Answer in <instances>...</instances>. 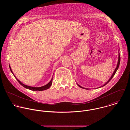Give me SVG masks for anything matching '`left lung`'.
<instances>
[{"label": "left lung", "instance_id": "8db88e82", "mask_svg": "<svg viewBox=\"0 0 130 130\" xmlns=\"http://www.w3.org/2000/svg\"><path fill=\"white\" fill-rule=\"evenodd\" d=\"M119 51H120V50H119V56H118V62H117V67H116V69H115V71H113V73H112V74H111V76L110 77V78L109 79V80L105 83V84H104L103 86H101V87H100L99 88H101V87H104V86H105V85H106L111 80V78L113 77V76H114V75L115 74H116V72L117 71V70H118V68H119V65H120V53H119ZM77 85H78V87H79L80 88H82V89H86V90H90V89H87V88H84V87H82V86H80L79 85H78L77 83Z\"/></svg>", "mask_w": 130, "mask_h": 130}]
</instances>
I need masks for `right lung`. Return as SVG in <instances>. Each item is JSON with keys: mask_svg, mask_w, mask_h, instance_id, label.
<instances>
[{"mask_svg": "<svg viewBox=\"0 0 130 130\" xmlns=\"http://www.w3.org/2000/svg\"><path fill=\"white\" fill-rule=\"evenodd\" d=\"M9 65V69L10 70V71L12 73V74H13V75L14 76V77H15V78L17 79V80L19 82V83L23 87H24L26 89H29L30 90H31V91H44V90H47L51 86H52V83H53V77L51 79V80H50V82L47 84L46 85L43 86H42V87H31V86H27V85H24L22 83H21L19 79L17 78V77L15 76V75L13 73L12 71V70L11 69V67H10V64ZM54 75V74H53Z\"/></svg>", "mask_w": 130, "mask_h": 130, "instance_id": "obj_1", "label": "right lung"}]
</instances>
